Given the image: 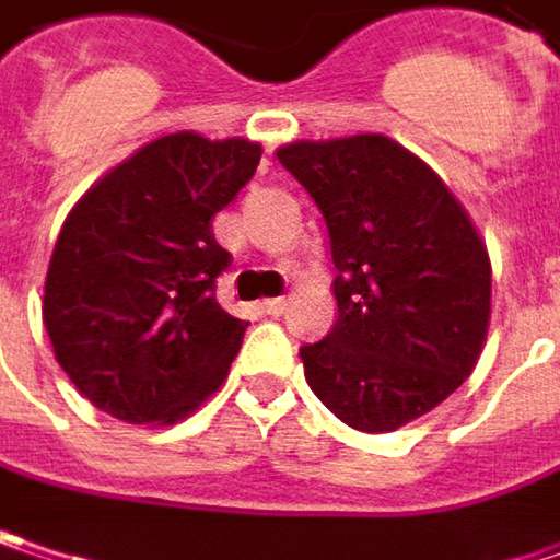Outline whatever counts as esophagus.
<instances>
[{"mask_svg":"<svg viewBox=\"0 0 560 560\" xmlns=\"http://www.w3.org/2000/svg\"><path fill=\"white\" fill-rule=\"evenodd\" d=\"M284 307H288V301H284V298H269V301H262V304H259V311L266 313V316H281Z\"/></svg>","mask_w":560,"mask_h":560,"instance_id":"1","label":"esophagus"}]
</instances>
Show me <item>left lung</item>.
Instances as JSON below:
<instances>
[{
	"label": "left lung",
	"instance_id": "left-lung-1",
	"mask_svg": "<svg viewBox=\"0 0 560 560\" xmlns=\"http://www.w3.org/2000/svg\"><path fill=\"white\" fill-rule=\"evenodd\" d=\"M279 164L326 221L336 323L301 346L316 399L383 434L441 406L472 374L491 262L444 180L386 136L294 142Z\"/></svg>",
	"mask_w": 560,
	"mask_h": 560
}]
</instances>
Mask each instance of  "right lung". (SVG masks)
<instances>
[{
	"label": "right lung",
	"instance_id": "right-lung-1",
	"mask_svg": "<svg viewBox=\"0 0 560 560\" xmlns=\"http://www.w3.org/2000/svg\"><path fill=\"white\" fill-rule=\"evenodd\" d=\"M259 158L247 139L164 136L69 212L47 269L44 326L91 406L129 424H174L221 386L249 323L214 301L231 253L212 218Z\"/></svg>",
	"mask_w": 560,
	"mask_h": 560
}]
</instances>
